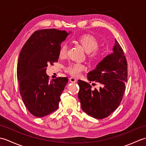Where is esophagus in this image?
I'll return each mask as SVG.
<instances>
[{"instance_id":"obj_1","label":"esophagus","mask_w":146,"mask_h":146,"mask_svg":"<svg viewBox=\"0 0 146 146\" xmlns=\"http://www.w3.org/2000/svg\"><path fill=\"white\" fill-rule=\"evenodd\" d=\"M69 80H70V81L72 83H75L76 82V79L75 78H74V77H71Z\"/></svg>"}]
</instances>
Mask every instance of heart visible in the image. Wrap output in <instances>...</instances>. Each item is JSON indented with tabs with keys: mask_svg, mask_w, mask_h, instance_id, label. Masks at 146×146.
<instances>
[{
	"mask_svg": "<svg viewBox=\"0 0 146 146\" xmlns=\"http://www.w3.org/2000/svg\"><path fill=\"white\" fill-rule=\"evenodd\" d=\"M76 41L82 46L86 52H87V56L89 60L92 61H96L100 59L103 52L98 48L99 41L98 39L89 34H85L80 36L76 38ZM67 44L63 43L60 46L59 50V56L60 58H64L67 54ZM86 70V66L84 64L80 63H70L66 68V71L70 75L73 76H79L82 71Z\"/></svg>",
	"mask_w": 146,
	"mask_h": 146,
	"instance_id": "obj_1",
	"label": "heart"
}]
</instances>
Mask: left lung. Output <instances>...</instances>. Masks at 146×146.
Instances as JSON below:
<instances>
[{
	"instance_id": "1",
	"label": "left lung",
	"mask_w": 146,
	"mask_h": 146,
	"mask_svg": "<svg viewBox=\"0 0 146 146\" xmlns=\"http://www.w3.org/2000/svg\"><path fill=\"white\" fill-rule=\"evenodd\" d=\"M115 42L113 53L104 58L95 70L88 73L90 83H99L100 89L92 90L90 83L82 80L78 82V96L82 110L95 119H104L115 110L125 90L127 62L122 47L116 39Z\"/></svg>"
}]
</instances>
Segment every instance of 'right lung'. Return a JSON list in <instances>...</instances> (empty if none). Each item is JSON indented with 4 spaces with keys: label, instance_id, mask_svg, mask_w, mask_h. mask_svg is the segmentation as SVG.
Returning <instances> with one entry per match:
<instances>
[{
    "label": "right lung",
    "instance_id": "add662e5",
    "mask_svg": "<svg viewBox=\"0 0 146 146\" xmlns=\"http://www.w3.org/2000/svg\"><path fill=\"white\" fill-rule=\"evenodd\" d=\"M69 33L56 29L36 31L22 48L19 56L17 77L19 92L27 109L42 117L58 109L66 77L49 82L48 64L57 62L61 43Z\"/></svg>",
    "mask_w": 146,
    "mask_h": 146
}]
</instances>
